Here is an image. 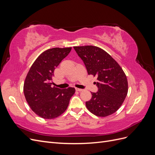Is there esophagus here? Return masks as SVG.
Segmentation results:
<instances>
[{
	"label": "esophagus",
	"mask_w": 155,
	"mask_h": 155,
	"mask_svg": "<svg viewBox=\"0 0 155 155\" xmlns=\"http://www.w3.org/2000/svg\"><path fill=\"white\" fill-rule=\"evenodd\" d=\"M76 91H78V92H81L83 91V89H81V88H76Z\"/></svg>",
	"instance_id": "34e87169"
}]
</instances>
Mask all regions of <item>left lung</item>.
Returning a JSON list of instances; mask_svg holds the SVG:
<instances>
[{"label": "left lung", "mask_w": 155, "mask_h": 155, "mask_svg": "<svg viewBox=\"0 0 155 155\" xmlns=\"http://www.w3.org/2000/svg\"><path fill=\"white\" fill-rule=\"evenodd\" d=\"M85 65L88 74L96 76L97 92L86 101L88 110L96 116L105 117L118 110L128 92L127 79L122 68L103 49L94 46H74Z\"/></svg>", "instance_id": "1"}]
</instances>
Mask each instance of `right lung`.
<instances>
[{
    "instance_id": "right-lung-1",
    "label": "right lung",
    "mask_w": 155,
    "mask_h": 155,
    "mask_svg": "<svg viewBox=\"0 0 155 155\" xmlns=\"http://www.w3.org/2000/svg\"><path fill=\"white\" fill-rule=\"evenodd\" d=\"M72 48H54L42 53L33 63L24 83V94L29 106L44 119L57 118L66 110L75 88L52 87L54 70Z\"/></svg>"
}]
</instances>
